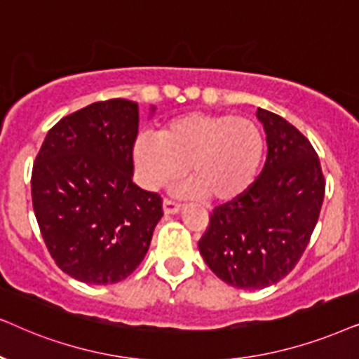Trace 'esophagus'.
I'll return each instance as SVG.
<instances>
[{"instance_id": "1", "label": "esophagus", "mask_w": 359, "mask_h": 359, "mask_svg": "<svg viewBox=\"0 0 359 359\" xmlns=\"http://www.w3.org/2000/svg\"><path fill=\"white\" fill-rule=\"evenodd\" d=\"M162 208H164L165 215H175L182 210V207H180L179 203L172 202V200H169V198H164V202H162Z\"/></svg>"}]
</instances>
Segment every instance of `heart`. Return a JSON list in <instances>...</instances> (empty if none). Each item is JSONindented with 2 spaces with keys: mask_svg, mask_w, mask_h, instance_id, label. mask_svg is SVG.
Returning <instances> with one entry per match:
<instances>
[{
  "mask_svg": "<svg viewBox=\"0 0 359 359\" xmlns=\"http://www.w3.org/2000/svg\"><path fill=\"white\" fill-rule=\"evenodd\" d=\"M266 152L261 128L231 113H187L165 123L157 137L140 136L133 147L141 182L147 189L179 179L189 167L194 182L180 195H203L224 205L241 198L255 184Z\"/></svg>",
  "mask_w": 359,
  "mask_h": 359,
  "instance_id": "b5f03b06",
  "label": "heart"
}]
</instances>
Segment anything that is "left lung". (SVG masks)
Masks as SVG:
<instances>
[{
	"label": "left lung",
	"mask_w": 359,
	"mask_h": 359,
	"mask_svg": "<svg viewBox=\"0 0 359 359\" xmlns=\"http://www.w3.org/2000/svg\"><path fill=\"white\" fill-rule=\"evenodd\" d=\"M266 131L264 169L241 198L217 207L198 241L223 283L257 290L279 283L309 245L325 197V179L310 141L279 114L257 108Z\"/></svg>",
	"instance_id": "left-lung-1"
}]
</instances>
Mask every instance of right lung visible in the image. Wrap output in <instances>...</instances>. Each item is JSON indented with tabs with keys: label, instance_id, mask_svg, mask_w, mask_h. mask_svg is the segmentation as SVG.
Returning a JSON list of instances; mask_svg holds the SVG:
<instances>
[{
	"label": "right lung",
	"instance_id": "add662e5",
	"mask_svg": "<svg viewBox=\"0 0 359 359\" xmlns=\"http://www.w3.org/2000/svg\"><path fill=\"white\" fill-rule=\"evenodd\" d=\"M137 126V103H92L62 118L36 157L37 224L55 264L80 283L126 279L144 259L164 215L159 195L133 182Z\"/></svg>",
	"mask_w": 359,
	"mask_h": 359
}]
</instances>
